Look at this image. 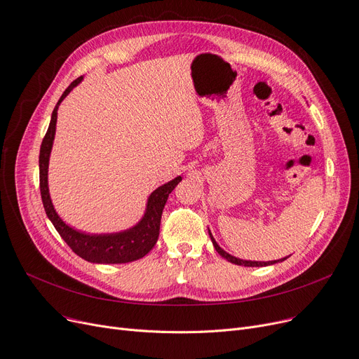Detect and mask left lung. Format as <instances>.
<instances>
[{"mask_svg":"<svg viewBox=\"0 0 359 359\" xmlns=\"http://www.w3.org/2000/svg\"><path fill=\"white\" fill-rule=\"evenodd\" d=\"M208 235H210V238H212V242H213V245H215V248H216V250L219 252V254H220L224 259H227L229 262H231V264L242 265V266H266V265H272V264H277V262H283L284 259H287V258H283V259H278V261H269V262H255V261H243V259H238V258H235V257L229 255L227 252H224V250H223V249L216 243L215 238L212 236V233H210V230H208Z\"/></svg>","mask_w":359,"mask_h":359,"instance_id":"left-lung-1","label":"left lung"}]
</instances>
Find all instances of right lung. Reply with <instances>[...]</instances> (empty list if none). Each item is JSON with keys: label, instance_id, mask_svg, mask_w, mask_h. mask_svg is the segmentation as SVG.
<instances>
[{"label": "right lung", "instance_id": "obj_1", "mask_svg": "<svg viewBox=\"0 0 359 359\" xmlns=\"http://www.w3.org/2000/svg\"><path fill=\"white\" fill-rule=\"evenodd\" d=\"M81 79L82 76L76 78L71 86L63 91L62 97L59 98L56 107L52 113L49 129L40 146L39 178H40L41 201H43L45 212L50 219V222L53 223L55 229L57 230V233L68 243V246L78 257L95 264L132 262L139 258H143L147 252L155 246L159 238L161 217H162L165 203L168 200V196L172 193V189L181 181V177H177L175 180L156 188L151 194L149 200H147V208L143 219L135 227L126 231H120V233H111V235H87L63 223L62 219L56 215L50 201L49 188H48V166H49V156H50L52 144L55 139L57 107L62 102V100L71 93V90L78 86Z\"/></svg>", "mask_w": 359, "mask_h": 359}]
</instances>
